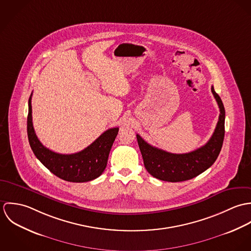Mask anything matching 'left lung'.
I'll list each match as a JSON object with an SVG mask.
<instances>
[{"instance_id":"left-lung-1","label":"left lung","mask_w":251,"mask_h":251,"mask_svg":"<svg viewBox=\"0 0 251 251\" xmlns=\"http://www.w3.org/2000/svg\"><path fill=\"white\" fill-rule=\"evenodd\" d=\"M212 93L219 107L218 122L210 140L201 148L187 153H171L152 147L136 134L147 171L154 178L177 182L193 179L210 168L218 156L224 139L225 109L212 86Z\"/></svg>"}]
</instances>
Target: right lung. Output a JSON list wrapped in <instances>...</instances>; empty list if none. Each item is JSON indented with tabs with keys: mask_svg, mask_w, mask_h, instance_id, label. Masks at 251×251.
<instances>
[{
	"mask_svg": "<svg viewBox=\"0 0 251 251\" xmlns=\"http://www.w3.org/2000/svg\"><path fill=\"white\" fill-rule=\"evenodd\" d=\"M32 95L29 99L27 132L30 146L36 158L55 176L72 182H85L100 177L106 165L112 145L119 127L109 128L96 141L72 154H62L44 147L36 135L32 121Z\"/></svg>",
	"mask_w": 251,
	"mask_h": 251,
	"instance_id": "add662e5",
	"label": "right lung"
}]
</instances>
